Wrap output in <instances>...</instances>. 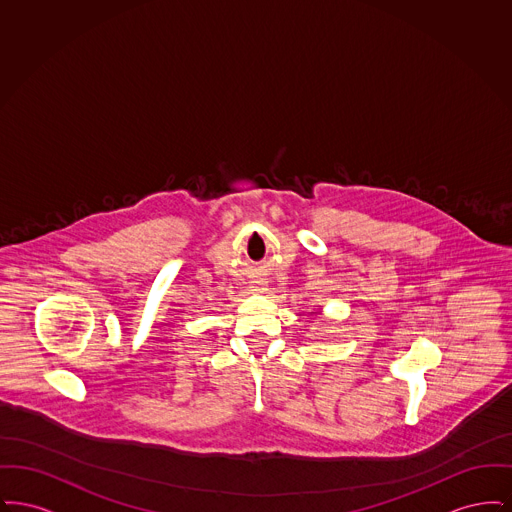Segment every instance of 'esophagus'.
<instances>
[{
  "label": "esophagus",
  "instance_id": "obj_1",
  "mask_svg": "<svg viewBox=\"0 0 512 512\" xmlns=\"http://www.w3.org/2000/svg\"><path fill=\"white\" fill-rule=\"evenodd\" d=\"M253 288H255L253 292H261V290H265V288H263V284H257V286H253Z\"/></svg>",
  "mask_w": 512,
  "mask_h": 512
}]
</instances>
